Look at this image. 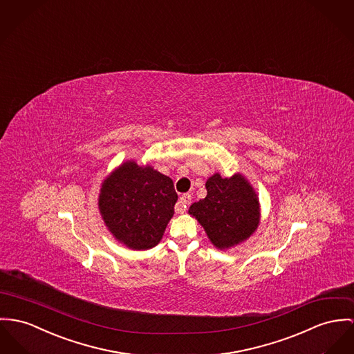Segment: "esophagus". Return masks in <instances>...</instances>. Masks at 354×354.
I'll list each match as a JSON object with an SVG mask.
<instances>
[{"label": "esophagus", "mask_w": 354, "mask_h": 354, "mask_svg": "<svg viewBox=\"0 0 354 354\" xmlns=\"http://www.w3.org/2000/svg\"><path fill=\"white\" fill-rule=\"evenodd\" d=\"M191 203V195L190 194H183L180 198H179V202L176 203V207H175V212L178 214H185L187 212V206Z\"/></svg>", "instance_id": "esophagus-1"}]
</instances>
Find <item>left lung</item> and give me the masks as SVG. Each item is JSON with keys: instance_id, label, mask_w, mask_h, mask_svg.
Returning <instances> with one entry per match:
<instances>
[{"instance_id": "left-lung-1", "label": "left lung", "mask_w": 354, "mask_h": 354, "mask_svg": "<svg viewBox=\"0 0 354 354\" xmlns=\"http://www.w3.org/2000/svg\"><path fill=\"white\" fill-rule=\"evenodd\" d=\"M207 195L190 206L189 214L205 229L210 243L227 250L246 241L260 225V202L243 174L222 178L218 172L206 182Z\"/></svg>"}]
</instances>
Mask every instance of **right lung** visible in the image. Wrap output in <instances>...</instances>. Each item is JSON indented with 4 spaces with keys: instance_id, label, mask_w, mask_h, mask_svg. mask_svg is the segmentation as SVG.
Masks as SVG:
<instances>
[{
    "instance_id": "right-lung-1",
    "label": "right lung",
    "mask_w": 354,
    "mask_h": 354,
    "mask_svg": "<svg viewBox=\"0 0 354 354\" xmlns=\"http://www.w3.org/2000/svg\"><path fill=\"white\" fill-rule=\"evenodd\" d=\"M178 194L171 178L152 165L127 160L102 180L98 209L110 234L132 250L160 243Z\"/></svg>"
}]
</instances>
